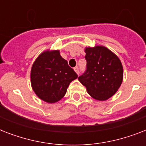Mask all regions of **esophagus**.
I'll return each instance as SVG.
<instances>
[{
    "label": "esophagus",
    "mask_w": 146,
    "mask_h": 146,
    "mask_svg": "<svg viewBox=\"0 0 146 146\" xmlns=\"http://www.w3.org/2000/svg\"><path fill=\"white\" fill-rule=\"evenodd\" d=\"M74 70H75V72L77 73L78 75L80 74V69H79V67H78V66H76V67H74Z\"/></svg>",
    "instance_id": "1"
}]
</instances>
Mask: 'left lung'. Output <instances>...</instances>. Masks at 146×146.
<instances>
[{
	"label": "left lung",
	"instance_id": "obj_1",
	"mask_svg": "<svg viewBox=\"0 0 146 146\" xmlns=\"http://www.w3.org/2000/svg\"><path fill=\"white\" fill-rule=\"evenodd\" d=\"M86 69L78 80L95 99L105 101L117 91L123 81L120 59L103 46L86 48Z\"/></svg>",
	"mask_w": 146,
	"mask_h": 146
}]
</instances>
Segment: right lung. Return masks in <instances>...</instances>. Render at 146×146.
<instances>
[{"instance_id":"obj_1","label":"right lung","mask_w":146,"mask_h":146,"mask_svg":"<svg viewBox=\"0 0 146 146\" xmlns=\"http://www.w3.org/2000/svg\"><path fill=\"white\" fill-rule=\"evenodd\" d=\"M78 77L59 50L44 51L35 60L31 70V83L35 94L48 103L65 96L69 85Z\"/></svg>"}]
</instances>
